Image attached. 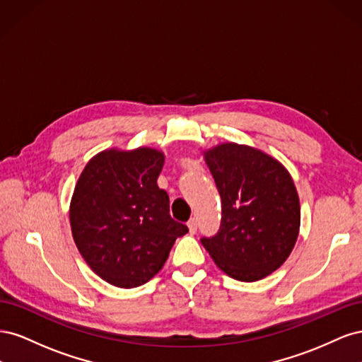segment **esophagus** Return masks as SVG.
<instances>
[{
  "label": "esophagus",
  "instance_id": "obj_1",
  "mask_svg": "<svg viewBox=\"0 0 362 362\" xmlns=\"http://www.w3.org/2000/svg\"><path fill=\"white\" fill-rule=\"evenodd\" d=\"M187 226H189V231H190V234H194L196 231H198V221H196L194 217H193V218H190L189 223H187Z\"/></svg>",
  "mask_w": 362,
  "mask_h": 362
}]
</instances>
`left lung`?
Instances as JSON below:
<instances>
[{"mask_svg":"<svg viewBox=\"0 0 362 362\" xmlns=\"http://www.w3.org/2000/svg\"><path fill=\"white\" fill-rule=\"evenodd\" d=\"M222 199L218 233L201 238L217 267L242 282L279 269L296 245L300 204L291 175L261 149L221 144L204 151Z\"/></svg>","mask_w":362,"mask_h":362,"instance_id":"left-lung-1","label":"left lung"}]
</instances>
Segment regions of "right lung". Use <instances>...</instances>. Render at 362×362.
Segmentation results:
<instances>
[{"label": "right lung", "mask_w": 362, "mask_h": 362, "mask_svg": "<svg viewBox=\"0 0 362 362\" xmlns=\"http://www.w3.org/2000/svg\"><path fill=\"white\" fill-rule=\"evenodd\" d=\"M164 154L105 149L86 164L69 206L74 242L98 276L119 288L144 286L163 269L189 228L169 214L158 187Z\"/></svg>", "instance_id": "add662e5"}]
</instances>
